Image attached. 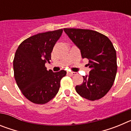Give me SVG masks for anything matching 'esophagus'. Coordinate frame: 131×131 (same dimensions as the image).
Segmentation results:
<instances>
[{
	"label": "esophagus",
	"mask_w": 131,
	"mask_h": 131,
	"mask_svg": "<svg viewBox=\"0 0 131 131\" xmlns=\"http://www.w3.org/2000/svg\"><path fill=\"white\" fill-rule=\"evenodd\" d=\"M68 75H77V73L76 72H69V71H68Z\"/></svg>",
	"instance_id": "obj_1"
}]
</instances>
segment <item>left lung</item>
Returning a JSON list of instances; mask_svg holds the SVG:
<instances>
[{
  "instance_id": "8db88e82",
  "label": "left lung",
  "mask_w": 131,
  "mask_h": 131,
  "mask_svg": "<svg viewBox=\"0 0 131 131\" xmlns=\"http://www.w3.org/2000/svg\"><path fill=\"white\" fill-rule=\"evenodd\" d=\"M63 31L79 48L83 58L89 60L91 71L83 76V83L75 90L83 98L96 100L110 90L117 73L116 51L111 40L97 31L82 29L64 28Z\"/></svg>"
}]
</instances>
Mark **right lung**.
<instances>
[{
	"label": "right lung",
	"mask_w": 131,
	"mask_h": 131,
	"mask_svg": "<svg viewBox=\"0 0 131 131\" xmlns=\"http://www.w3.org/2000/svg\"><path fill=\"white\" fill-rule=\"evenodd\" d=\"M63 29L39 33L25 39L16 50L13 61L16 83L24 96L31 102L45 104L54 98L60 81L67 72L47 70L51 52Z\"/></svg>",
	"instance_id": "add662e5"
}]
</instances>
